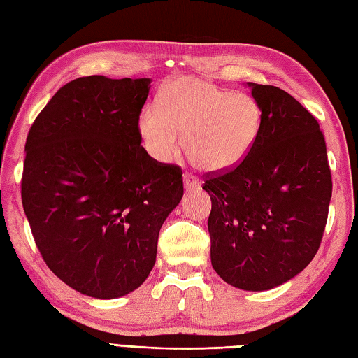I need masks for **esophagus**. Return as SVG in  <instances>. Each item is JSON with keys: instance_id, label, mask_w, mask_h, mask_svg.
<instances>
[{"instance_id": "obj_1", "label": "esophagus", "mask_w": 358, "mask_h": 358, "mask_svg": "<svg viewBox=\"0 0 358 358\" xmlns=\"http://www.w3.org/2000/svg\"><path fill=\"white\" fill-rule=\"evenodd\" d=\"M184 187L187 192H192V189H198L201 187V182L196 179L193 174H184Z\"/></svg>"}]
</instances>
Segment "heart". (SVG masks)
Instances as JSON below:
<instances>
[{"label":"heart","instance_id":"heart-1","mask_svg":"<svg viewBox=\"0 0 358 358\" xmlns=\"http://www.w3.org/2000/svg\"><path fill=\"white\" fill-rule=\"evenodd\" d=\"M262 109L249 94L231 92L198 77L166 83L157 108H145L138 133L157 162L166 164L184 150L201 170L222 173L235 169L252 151L259 136Z\"/></svg>","mask_w":358,"mask_h":358}]
</instances>
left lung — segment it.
<instances>
[{"instance_id": "8db88e82", "label": "left lung", "mask_w": 358, "mask_h": 358, "mask_svg": "<svg viewBox=\"0 0 358 358\" xmlns=\"http://www.w3.org/2000/svg\"><path fill=\"white\" fill-rule=\"evenodd\" d=\"M262 109L247 157L206 180L211 266L233 287H278L308 267L322 243L332 196L317 119L286 91L247 83Z\"/></svg>"}]
</instances>
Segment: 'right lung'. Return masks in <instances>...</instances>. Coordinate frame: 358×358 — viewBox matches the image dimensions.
Segmentation results:
<instances>
[{
    "label": "right lung",
    "mask_w": 358,
    "mask_h": 358,
    "mask_svg": "<svg viewBox=\"0 0 358 358\" xmlns=\"http://www.w3.org/2000/svg\"><path fill=\"white\" fill-rule=\"evenodd\" d=\"M150 87L151 78H76L27 134L21 199L35 244L58 278L99 300L142 286L184 196L179 166L141 145Z\"/></svg>",
    "instance_id": "1"
}]
</instances>
